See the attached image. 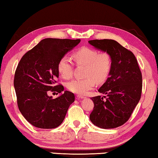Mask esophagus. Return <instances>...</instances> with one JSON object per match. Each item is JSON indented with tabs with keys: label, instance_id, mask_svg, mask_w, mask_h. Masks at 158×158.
<instances>
[{
	"label": "esophagus",
	"instance_id": "34e87169",
	"mask_svg": "<svg viewBox=\"0 0 158 158\" xmlns=\"http://www.w3.org/2000/svg\"><path fill=\"white\" fill-rule=\"evenodd\" d=\"M85 98V96H82V95H77V99H82V98Z\"/></svg>",
	"mask_w": 158,
	"mask_h": 158
}]
</instances>
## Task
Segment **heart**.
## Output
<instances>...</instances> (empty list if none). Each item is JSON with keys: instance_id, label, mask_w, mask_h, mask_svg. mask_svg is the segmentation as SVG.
<instances>
[{"instance_id": "heart-1", "label": "heart", "mask_w": 158, "mask_h": 158, "mask_svg": "<svg viewBox=\"0 0 158 158\" xmlns=\"http://www.w3.org/2000/svg\"><path fill=\"white\" fill-rule=\"evenodd\" d=\"M77 64L86 66L84 79H72L67 84V88L73 93L85 94L96 85V81H104L110 74L112 60L107 52H99L90 48H82L73 55ZM58 71L64 79L71 78L73 63L71 59L64 56L58 62Z\"/></svg>"}]
</instances>
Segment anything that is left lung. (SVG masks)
<instances>
[{
  "label": "left lung",
  "mask_w": 158,
  "mask_h": 158,
  "mask_svg": "<svg viewBox=\"0 0 158 158\" xmlns=\"http://www.w3.org/2000/svg\"><path fill=\"white\" fill-rule=\"evenodd\" d=\"M89 43L111 57L109 77L98 89L104 94L91 98L94 106L89 118L101 128H114L128 121L142 93V74L131 51L114 40H94Z\"/></svg>",
  "instance_id": "left-lung-1"
}]
</instances>
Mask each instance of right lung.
<instances>
[{
    "label": "right lung",
    "mask_w": 158,
    "mask_h": 158,
    "mask_svg": "<svg viewBox=\"0 0 158 158\" xmlns=\"http://www.w3.org/2000/svg\"><path fill=\"white\" fill-rule=\"evenodd\" d=\"M81 40L46 38L21 58L15 70L14 87L18 109L25 119L39 128L58 127L64 121L75 96L70 91L56 98L50 91L61 93L62 85H55L59 77L58 62Z\"/></svg>",
    "instance_id": "1"
}]
</instances>
